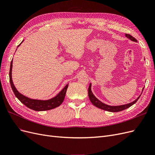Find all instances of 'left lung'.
I'll return each instance as SVG.
<instances>
[{
	"mask_svg": "<svg viewBox=\"0 0 155 155\" xmlns=\"http://www.w3.org/2000/svg\"><path fill=\"white\" fill-rule=\"evenodd\" d=\"M125 36L127 37L128 39H129L130 40H131L132 41H134V42H137V40L134 37H133V36H131L129 34H125ZM91 83H90V85H89L88 89V97H89V99H90V101H91L92 104L96 106V107L99 108V109H101L102 110H107L109 112H120L121 110H124L126 109H127V108L130 107V106H132L133 105H134L136 102L138 101V100L140 98V94L138 97L137 99H136L134 101H133V102L129 103V104H125V105H118V106H110L109 105H107L104 104V103L101 102V101H100L99 100L97 99V98L96 97V96L93 94V93L91 91ZM143 88L142 89V92L143 91Z\"/></svg>",
	"mask_w": 155,
	"mask_h": 155,
	"instance_id": "obj_1",
	"label": "left lung"
}]
</instances>
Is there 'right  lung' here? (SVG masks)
<instances>
[{"instance_id":"add662e5","label":"right lung","mask_w":155,"mask_h":155,"mask_svg":"<svg viewBox=\"0 0 155 155\" xmlns=\"http://www.w3.org/2000/svg\"><path fill=\"white\" fill-rule=\"evenodd\" d=\"M23 41L21 42V44L22 43ZM21 44L18 46H19ZM12 64H13V59L11 61L10 64V85L12 88V91L13 93L15 94V96L16 97L18 98L22 104L26 105L29 109H32L35 111H43V110H48L53 109L54 108L59 107L61 104H62L64 101L65 94H66L67 88L68 87V84L65 86L61 91L55 97L51 98V99L47 100H34L31 99V98L28 97L24 95H22L18 92L17 88H15V85L13 83L12 80Z\"/></svg>"}]
</instances>
